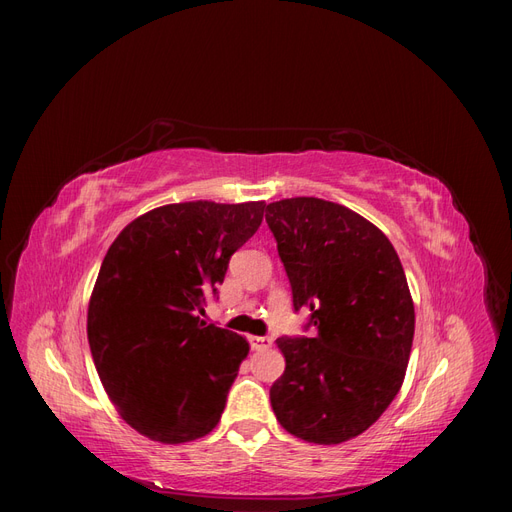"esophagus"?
I'll list each match as a JSON object with an SVG mask.
<instances>
[{"instance_id": "esophagus-1", "label": "esophagus", "mask_w": 512, "mask_h": 512, "mask_svg": "<svg viewBox=\"0 0 512 512\" xmlns=\"http://www.w3.org/2000/svg\"><path fill=\"white\" fill-rule=\"evenodd\" d=\"M273 339L271 337H265V335H250V346L252 350H267L271 348Z\"/></svg>"}]
</instances>
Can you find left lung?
Segmentation results:
<instances>
[{"label": "left lung", "instance_id": "8db88e82", "mask_svg": "<svg viewBox=\"0 0 512 512\" xmlns=\"http://www.w3.org/2000/svg\"><path fill=\"white\" fill-rule=\"evenodd\" d=\"M292 286L316 337H280L286 359L271 386L280 425L305 442L342 444L374 425L404 384L414 303L384 232L352 209L314 196L267 205Z\"/></svg>", "mask_w": 512, "mask_h": 512}]
</instances>
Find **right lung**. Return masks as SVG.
Here are the masks:
<instances>
[{
  "label": "right lung",
  "instance_id": "add662e5",
  "mask_svg": "<svg viewBox=\"0 0 512 512\" xmlns=\"http://www.w3.org/2000/svg\"><path fill=\"white\" fill-rule=\"evenodd\" d=\"M262 211V200L164 205L138 215L108 247L87 339L106 395L149 440L192 442L220 423L250 344L196 312L258 230Z\"/></svg>",
  "mask_w": 512,
  "mask_h": 512
}]
</instances>
